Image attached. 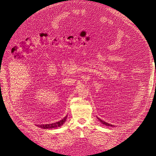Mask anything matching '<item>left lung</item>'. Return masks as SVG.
<instances>
[{
	"label": "left lung",
	"mask_w": 156,
	"mask_h": 156,
	"mask_svg": "<svg viewBox=\"0 0 156 156\" xmlns=\"http://www.w3.org/2000/svg\"><path fill=\"white\" fill-rule=\"evenodd\" d=\"M98 120H100L101 123L103 124H104L105 126H111V127H113V126H113V125H112V124H108V123H107V122H105V121H103V120H101L100 119H99V118H98Z\"/></svg>",
	"instance_id": "left-lung-1"
}]
</instances>
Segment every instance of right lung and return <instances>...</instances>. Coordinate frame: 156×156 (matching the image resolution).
<instances>
[{"label":"right lung","instance_id":"right-lung-1","mask_svg":"<svg viewBox=\"0 0 156 156\" xmlns=\"http://www.w3.org/2000/svg\"><path fill=\"white\" fill-rule=\"evenodd\" d=\"M67 119V116H66L62 120H61L58 122H56L55 123L53 124H41V125H37V126H38L41 128L43 129H52V128H55V127H60L61 126H62L64 124V122H66V120Z\"/></svg>","mask_w":156,"mask_h":156}]
</instances>
